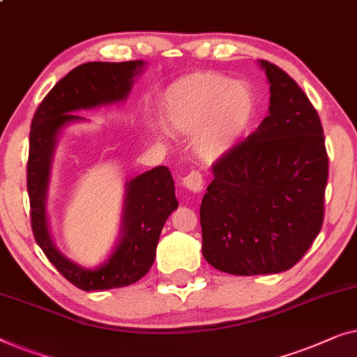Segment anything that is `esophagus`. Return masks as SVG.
Returning <instances> with one entry per match:
<instances>
[{
  "mask_svg": "<svg viewBox=\"0 0 357 357\" xmlns=\"http://www.w3.org/2000/svg\"><path fill=\"white\" fill-rule=\"evenodd\" d=\"M183 185L185 189H189L190 192H195V194H200L204 190V176L200 174L199 172H192L189 173L188 176L183 178Z\"/></svg>",
  "mask_w": 357,
  "mask_h": 357,
  "instance_id": "1",
  "label": "esophagus"
}]
</instances>
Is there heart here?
Returning a JSON list of instances; mask_svg holds the SVG:
<instances>
[{
	"label": "heart",
	"instance_id": "heart-1",
	"mask_svg": "<svg viewBox=\"0 0 357 357\" xmlns=\"http://www.w3.org/2000/svg\"><path fill=\"white\" fill-rule=\"evenodd\" d=\"M255 116L250 89L222 74L195 73L176 80L163 95L162 123L172 135H192L205 163L233 150Z\"/></svg>",
	"mask_w": 357,
	"mask_h": 357
}]
</instances>
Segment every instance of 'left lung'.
<instances>
[{"label":"left lung","instance_id":"8db88e82","mask_svg":"<svg viewBox=\"0 0 357 357\" xmlns=\"http://www.w3.org/2000/svg\"><path fill=\"white\" fill-rule=\"evenodd\" d=\"M270 84L268 116L213 165L200 205L202 254L220 272L289 270L324 223L328 157L320 118L303 89L259 59Z\"/></svg>","mask_w":357,"mask_h":357}]
</instances>
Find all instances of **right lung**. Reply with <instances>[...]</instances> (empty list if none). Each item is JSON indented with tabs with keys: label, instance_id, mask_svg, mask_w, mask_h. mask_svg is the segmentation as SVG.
Returning <instances> with one entry per match:
<instances>
[{
	"label": "right lung",
	"instance_id": "add662e5",
	"mask_svg": "<svg viewBox=\"0 0 357 357\" xmlns=\"http://www.w3.org/2000/svg\"><path fill=\"white\" fill-rule=\"evenodd\" d=\"M144 68L140 59L80 64L50 90L30 126L27 190L35 241L58 272L84 291L123 288L147 275L163 225L178 208L172 173L167 167H157L126 183L118 243L98 267L87 268L73 262L59 252L50 234L47 197L59 134L69 124L85 121L76 114L79 112L124 102Z\"/></svg>",
	"mask_w": 357,
	"mask_h": 357
}]
</instances>
